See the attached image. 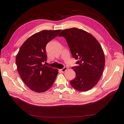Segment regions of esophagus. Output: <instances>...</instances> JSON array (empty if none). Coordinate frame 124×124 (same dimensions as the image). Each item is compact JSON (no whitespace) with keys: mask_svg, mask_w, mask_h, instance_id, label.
Masks as SVG:
<instances>
[{"mask_svg":"<svg viewBox=\"0 0 124 124\" xmlns=\"http://www.w3.org/2000/svg\"><path fill=\"white\" fill-rule=\"evenodd\" d=\"M67 70V67H64V68H63L62 69H61V71H62V72H65Z\"/></svg>","mask_w":124,"mask_h":124,"instance_id":"esophagus-1","label":"esophagus"}]
</instances>
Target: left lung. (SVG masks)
Here are the masks:
<instances>
[{"label": "left lung", "mask_w": 124, "mask_h": 124, "mask_svg": "<svg viewBox=\"0 0 124 124\" xmlns=\"http://www.w3.org/2000/svg\"><path fill=\"white\" fill-rule=\"evenodd\" d=\"M58 36L66 39L72 57L78 59V66L72 67L76 76L70 82L71 85L81 92L92 89L104 68V54L101 45L91 33L75 27L63 30Z\"/></svg>", "instance_id": "8db88e82"}]
</instances>
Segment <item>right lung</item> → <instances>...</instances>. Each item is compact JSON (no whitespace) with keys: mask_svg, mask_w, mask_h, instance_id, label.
Wrapping results in <instances>:
<instances>
[{"mask_svg":"<svg viewBox=\"0 0 124 124\" xmlns=\"http://www.w3.org/2000/svg\"><path fill=\"white\" fill-rule=\"evenodd\" d=\"M61 30H43L35 33L21 46L16 57L17 69L24 83L31 91L44 92L53 85L58 71L43 65L46 61V47Z\"/></svg>","mask_w":124,"mask_h":124,"instance_id":"obj_1","label":"right lung"}]
</instances>
